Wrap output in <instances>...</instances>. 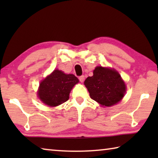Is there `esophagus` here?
<instances>
[{
  "label": "esophagus",
  "instance_id": "obj_1",
  "mask_svg": "<svg viewBox=\"0 0 158 158\" xmlns=\"http://www.w3.org/2000/svg\"><path fill=\"white\" fill-rule=\"evenodd\" d=\"M79 79L80 81H81V83H83V82H84V79H85V77H84V76L82 75V76L79 77Z\"/></svg>",
  "mask_w": 158,
  "mask_h": 158
}]
</instances>
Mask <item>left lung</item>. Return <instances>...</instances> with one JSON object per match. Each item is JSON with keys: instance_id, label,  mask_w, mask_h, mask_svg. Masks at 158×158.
Returning <instances> with one entry per match:
<instances>
[{"instance_id": "left-lung-1", "label": "left lung", "mask_w": 158, "mask_h": 158, "mask_svg": "<svg viewBox=\"0 0 158 158\" xmlns=\"http://www.w3.org/2000/svg\"><path fill=\"white\" fill-rule=\"evenodd\" d=\"M90 97L102 106H111L118 103L124 97L126 85L121 75L114 69L98 66L93 75L84 81Z\"/></svg>"}]
</instances>
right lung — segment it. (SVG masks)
<instances>
[{
    "label": "right lung",
    "mask_w": 158,
    "mask_h": 158,
    "mask_svg": "<svg viewBox=\"0 0 158 158\" xmlns=\"http://www.w3.org/2000/svg\"><path fill=\"white\" fill-rule=\"evenodd\" d=\"M77 83L79 79L74 74L54 69L40 82L37 95L45 105L56 106L69 100V93Z\"/></svg>",
    "instance_id": "1"
}]
</instances>
